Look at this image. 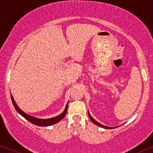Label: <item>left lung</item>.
<instances>
[{"label": "left lung", "mask_w": 153, "mask_h": 153, "mask_svg": "<svg viewBox=\"0 0 153 153\" xmlns=\"http://www.w3.org/2000/svg\"><path fill=\"white\" fill-rule=\"evenodd\" d=\"M88 116H89L90 119H91V121L93 122L94 123L96 124V125H97V126H100V127H102V128H107V129H110V128H112V127H107V126H103V125H102V124H100V123H98V122H97V121H96V120H94V119L93 117H92L91 116V115H90V114H89V112H88Z\"/></svg>", "instance_id": "obj_1"}]
</instances>
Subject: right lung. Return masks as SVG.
Listing matches in <instances>:
<instances>
[{"label": "right lung", "instance_id": "1", "mask_svg": "<svg viewBox=\"0 0 153 153\" xmlns=\"http://www.w3.org/2000/svg\"><path fill=\"white\" fill-rule=\"evenodd\" d=\"M11 101H12L13 105H14V108L16 109V110L21 115H22L23 117H25V119L30 121V123H32L33 124H35V125L38 126H51L53 125V124L58 123L59 121L62 120L64 117L67 114V111H68V103L67 104L66 107H65V110L61 115H59V116L54 117H51V118H48V119H38L36 118V117H34L33 116H30V115H27L26 113H25L24 112L22 111L21 110L19 109V107L16 105V102H15L14 98H13L12 96H11Z\"/></svg>", "mask_w": 153, "mask_h": 153}]
</instances>
